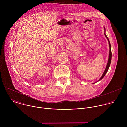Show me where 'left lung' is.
<instances>
[{
    "label": "left lung",
    "mask_w": 127,
    "mask_h": 127,
    "mask_svg": "<svg viewBox=\"0 0 127 127\" xmlns=\"http://www.w3.org/2000/svg\"><path fill=\"white\" fill-rule=\"evenodd\" d=\"M104 32H105V28H104ZM104 35L105 36V37L106 38V39H107L108 40V44H109V46H110V52H109V57H108V62H107V65H106V68L104 70V72H103V73L102 75V76L101 77V78L99 79V80H98V81H100V80H101L103 77L104 76H105V75L106 74V73H107V72L108 70V68H109L110 67V66L111 65V60H112V51H111V44H110V41L109 40H108V38H107V37L106 36V35L105 34V33H104ZM95 82V83H96Z\"/></svg>",
    "instance_id": "8db88e82"
}]
</instances>
